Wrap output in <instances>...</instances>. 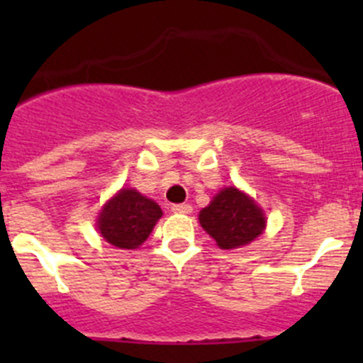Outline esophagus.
<instances>
[{
  "mask_svg": "<svg viewBox=\"0 0 363 363\" xmlns=\"http://www.w3.org/2000/svg\"><path fill=\"white\" fill-rule=\"evenodd\" d=\"M172 212H175V214H189V212H191V205L175 203L172 205Z\"/></svg>",
  "mask_w": 363,
  "mask_h": 363,
  "instance_id": "1",
  "label": "esophagus"
}]
</instances>
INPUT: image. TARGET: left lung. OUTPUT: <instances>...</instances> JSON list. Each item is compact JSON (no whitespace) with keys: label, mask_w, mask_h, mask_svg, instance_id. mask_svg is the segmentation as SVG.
<instances>
[{"label":"left lung","mask_w":363,"mask_h":363,"mask_svg":"<svg viewBox=\"0 0 363 363\" xmlns=\"http://www.w3.org/2000/svg\"><path fill=\"white\" fill-rule=\"evenodd\" d=\"M200 225L221 250H235L255 240L265 228L262 208L237 188H225L200 211Z\"/></svg>","instance_id":"8db88e82"}]
</instances>
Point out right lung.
Wrapping results in <instances>:
<instances>
[{"instance_id":"1","label":"right lung","mask_w":363,"mask_h":363,"mask_svg":"<svg viewBox=\"0 0 363 363\" xmlns=\"http://www.w3.org/2000/svg\"><path fill=\"white\" fill-rule=\"evenodd\" d=\"M160 205L135 189H121L104 207L98 218L101 237L121 250L140 246L161 218Z\"/></svg>"}]
</instances>
